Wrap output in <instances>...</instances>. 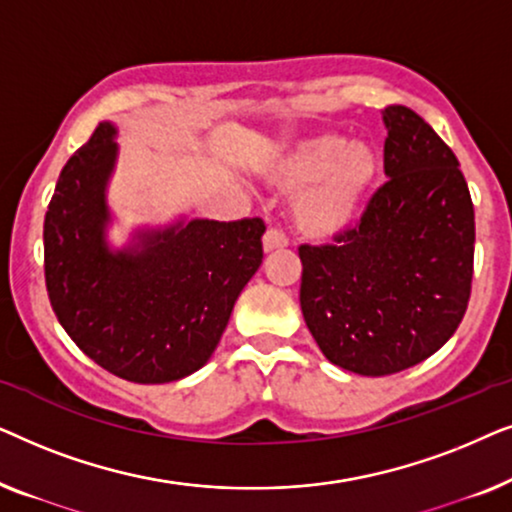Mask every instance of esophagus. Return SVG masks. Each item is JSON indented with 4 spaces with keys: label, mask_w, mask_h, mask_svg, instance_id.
Returning a JSON list of instances; mask_svg holds the SVG:
<instances>
[{
    "label": "esophagus",
    "mask_w": 512,
    "mask_h": 512,
    "mask_svg": "<svg viewBox=\"0 0 512 512\" xmlns=\"http://www.w3.org/2000/svg\"><path fill=\"white\" fill-rule=\"evenodd\" d=\"M286 244H289V237H286V233H284L282 228L270 226L268 230H265V235H263V249H265V251L284 249Z\"/></svg>",
    "instance_id": "esophagus-1"
}]
</instances>
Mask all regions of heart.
I'll return each mask as SVG.
<instances>
[{"mask_svg": "<svg viewBox=\"0 0 512 512\" xmlns=\"http://www.w3.org/2000/svg\"><path fill=\"white\" fill-rule=\"evenodd\" d=\"M380 170L368 142L326 135L305 139L272 167L270 184L282 193H300L296 226L307 237L328 240L352 226Z\"/></svg>", "mask_w": 512, "mask_h": 512, "instance_id": "1", "label": "heart"}]
</instances>
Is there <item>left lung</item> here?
<instances>
[{
	"label": "left lung",
	"mask_w": 512,
	"mask_h": 512,
	"mask_svg": "<svg viewBox=\"0 0 512 512\" xmlns=\"http://www.w3.org/2000/svg\"><path fill=\"white\" fill-rule=\"evenodd\" d=\"M387 181L356 226L300 244V307L324 356L359 375H391L438 352L464 319L475 214L454 151L422 116L384 109Z\"/></svg>",
	"instance_id": "left-lung-1"
}]
</instances>
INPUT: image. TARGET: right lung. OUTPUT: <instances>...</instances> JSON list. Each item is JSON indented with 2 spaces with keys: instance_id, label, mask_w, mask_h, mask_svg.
Here are the masks:
<instances>
[{
  "instance_id": "right-lung-1",
  "label": "right lung",
  "mask_w": 512,
  "mask_h": 512,
  "mask_svg": "<svg viewBox=\"0 0 512 512\" xmlns=\"http://www.w3.org/2000/svg\"><path fill=\"white\" fill-rule=\"evenodd\" d=\"M114 128L100 123L62 167L44 219L55 317L116 377L163 384L195 373L219 345L235 300L263 261V219L191 221L146 235L142 251L104 244Z\"/></svg>"
}]
</instances>
